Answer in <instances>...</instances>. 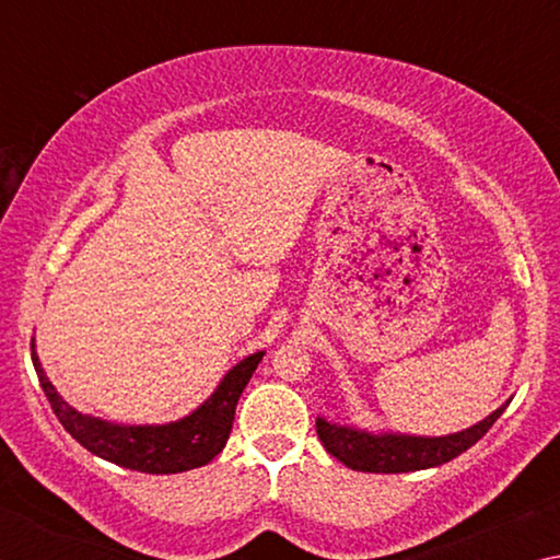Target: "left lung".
<instances>
[{"label":"left lung","instance_id":"8db88e82","mask_svg":"<svg viewBox=\"0 0 560 560\" xmlns=\"http://www.w3.org/2000/svg\"><path fill=\"white\" fill-rule=\"evenodd\" d=\"M506 400L499 410L491 412L485 420L471 424V428L444 434V438H417V434H397V432H368L350 428V424L328 422L324 417L316 420L318 440L324 442L326 452L334 454L346 467L355 471L373 474H402L440 467V464L459 457L471 444H477L489 432L501 412L506 410Z\"/></svg>","mask_w":560,"mask_h":560}]
</instances>
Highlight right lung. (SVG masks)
<instances>
[{"label":"right lung","mask_w":560,"mask_h":560,"mask_svg":"<svg viewBox=\"0 0 560 560\" xmlns=\"http://www.w3.org/2000/svg\"><path fill=\"white\" fill-rule=\"evenodd\" d=\"M261 358L264 350L240 360L222 377L217 390L183 420L167 424H116L73 410L46 377L32 343L34 371L63 430L96 457L145 474H177L212 462L230 440L236 402Z\"/></svg>","instance_id":"add662e5"}]
</instances>
